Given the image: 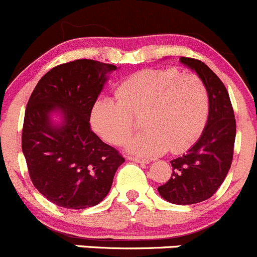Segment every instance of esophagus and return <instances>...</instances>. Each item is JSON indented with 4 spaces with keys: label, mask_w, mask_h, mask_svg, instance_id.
I'll return each mask as SVG.
<instances>
[{
    "label": "esophagus",
    "mask_w": 257,
    "mask_h": 257,
    "mask_svg": "<svg viewBox=\"0 0 257 257\" xmlns=\"http://www.w3.org/2000/svg\"><path fill=\"white\" fill-rule=\"evenodd\" d=\"M129 161H133L137 162V164H143V165H147L150 164V160H143V158H138V157H128Z\"/></svg>",
    "instance_id": "esophagus-1"
}]
</instances>
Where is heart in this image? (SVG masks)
Wrapping results in <instances>:
<instances>
[{
  "label": "heart",
  "instance_id": "heart-1",
  "mask_svg": "<svg viewBox=\"0 0 257 257\" xmlns=\"http://www.w3.org/2000/svg\"><path fill=\"white\" fill-rule=\"evenodd\" d=\"M117 99L101 96L91 110V125L102 140L120 145L134 128L132 116L142 117L145 132L124 145L129 153L155 157L185 151L200 136L209 114L203 81L175 68L143 69L124 80Z\"/></svg>",
  "mask_w": 257,
  "mask_h": 257
}]
</instances>
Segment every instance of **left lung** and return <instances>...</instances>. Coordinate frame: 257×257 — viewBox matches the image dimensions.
I'll return each mask as SVG.
<instances>
[{
	"instance_id": "8db88e82",
	"label": "left lung",
	"mask_w": 257,
	"mask_h": 257,
	"mask_svg": "<svg viewBox=\"0 0 257 257\" xmlns=\"http://www.w3.org/2000/svg\"><path fill=\"white\" fill-rule=\"evenodd\" d=\"M179 61L207 87L209 114L199 140L170 161L171 177L157 190L169 203L189 205L209 199L226 179L233 158L236 120L228 91L217 74L198 59L181 57Z\"/></svg>"
}]
</instances>
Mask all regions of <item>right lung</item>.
<instances>
[{
  "instance_id": "add662e5",
  "label": "right lung",
  "mask_w": 257,
  "mask_h": 257,
  "mask_svg": "<svg viewBox=\"0 0 257 257\" xmlns=\"http://www.w3.org/2000/svg\"><path fill=\"white\" fill-rule=\"evenodd\" d=\"M115 69L92 59L54 67L26 105L21 146L29 175L38 191L58 207L99 204L125 161L90 126L93 104Z\"/></svg>"
}]
</instances>
